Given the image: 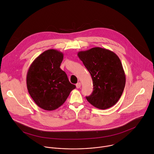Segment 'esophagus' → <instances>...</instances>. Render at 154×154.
Instances as JSON below:
<instances>
[{
  "label": "esophagus",
  "mask_w": 154,
  "mask_h": 154,
  "mask_svg": "<svg viewBox=\"0 0 154 154\" xmlns=\"http://www.w3.org/2000/svg\"><path fill=\"white\" fill-rule=\"evenodd\" d=\"M80 86H81V83L79 82V83H77L76 84L77 88H80Z\"/></svg>",
  "instance_id": "34e87169"
}]
</instances>
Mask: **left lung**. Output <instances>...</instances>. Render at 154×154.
Listing matches in <instances>:
<instances>
[{"instance_id":"1","label":"left lung","mask_w":154,"mask_h":154,"mask_svg":"<svg viewBox=\"0 0 154 154\" xmlns=\"http://www.w3.org/2000/svg\"><path fill=\"white\" fill-rule=\"evenodd\" d=\"M77 55L91 74L93 91L86 97L92 105L101 109L115 105L125 85V75L118 56L101 48L80 51Z\"/></svg>"}]
</instances>
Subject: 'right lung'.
<instances>
[{
  "mask_svg": "<svg viewBox=\"0 0 154 154\" xmlns=\"http://www.w3.org/2000/svg\"><path fill=\"white\" fill-rule=\"evenodd\" d=\"M63 54L49 49L40 54L31 64L26 82L31 97L41 108L48 111L57 109L75 88L60 66Z\"/></svg>",
  "mask_w": 154,
  "mask_h": 154,
  "instance_id": "add662e5",
  "label": "right lung"
}]
</instances>
